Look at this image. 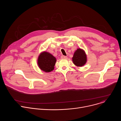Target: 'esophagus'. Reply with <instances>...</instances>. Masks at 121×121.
I'll return each instance as SVG.
<instances>
[{
    "label": "esophagus",
    "instance_id": "esophagus-1",
    "mask_svg": "<svg viewBox=\"0 0 121 121\" xmlns=\"http://www.w3.org/2000/svg\"><path fill=\"white\" fill-rule=\"evenodd\" d=\"M61 58L62 59H67V57L66 56H61Z\"/></svg>",
    "mask_w": 121,
    "mask_h": 121
}]
</instances>
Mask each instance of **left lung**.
Instances as JSON below:
<instances>
[{
    "mask_svg": "<svg viewBox=\"0 0 121 121\" xmlns=\"http://www.w3.org/2000/svg\"><path fill=\"white\" fill-rule=\"evenodd\" d=\"M72 61L77 66L81 67L84 65L87 61V57L85 51L81 48H78L74 54Z\"/></svg>",
    "mask_w": 121,
    "mask_h": 121,
    "instance_id": "obj_1",
    "label": "left lung"
}]
</instances>
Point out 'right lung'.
I'll list each match as a JSON object with an SVG mask.
<instances>
[{"instance_id":"right-lung-1","label":"right lung","mask_w":121,"mask_h":121,"mask_svg":"<svg viewBox=\"0 0 121 121\" xmlns=\"http://www.w3.org/2000/svg\"><path fill=\"white\" fill-rule=\"evenodd\" d=\"M56 62V58L46 51L40 53L37 59L39 67L41 70L46 73L50 72L54 69Z\"/></svg>"}]
</instances>
